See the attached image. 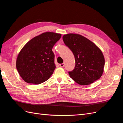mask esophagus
<instances>
[{
	"label": "esophagus",
	"mask_w": 123,
	"mask_h": 123,
	"mask_svg": "<svg viewBox=\"0 0 123 123\" xmlns=\"http://www.w3.org/2000/svg\"><path fill=\"white\" fill-rule=\"evenodd\" d=\"M59 65H60V66L61 67H63L64 66V63H62V64H59Z\"/></svg>",
	"instance_id": "obj_1"
}]
</instances>
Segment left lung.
<instances>
[{
	"label": "left lung",
	"mask_w": 123,
	"mask_h": 123,
	"mask_svg": "<svg viewBox=\"0 0 123 123\" xmlns=\"http://www.w3.org/2000/svg\"><path fill=\"white\" fill-rule=\"evenodd\" d=\"M62 38L65 44L72 51L76 61L74 68L68 72L70 78L81 85L91 84L100 79L105 65L101 50L81 35L68 34Z\"/></svg>",
	"instance_id": "obj_1"
}]
</instances>
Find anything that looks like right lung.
<instances>
[{
    "mask_svg": "<svg viewBox=\"0 0 123 123\" xmlns=\"http://www.w3.org/2000/svg\"><path fill=\"white\" fill-rule=\"evenodd\" d=\"M61 37V34L43 33L23 47L17 58L16 68L25 82L39 84L50 77L56 68L52 49Z\"/></svg>",
    "mask_w": 123,
    "mask_h": 123,
    "instance_id": "right-lung-1",
    "label": "right lung"
}]
</instances>
